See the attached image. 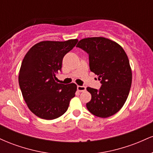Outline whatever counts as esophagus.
I'll list each match as a JSON object with an SVG mask.
<instances>
[{
	"instance_id": "esophagus-1",
	"label": "esophagus",
	"mask_w": 153,
	"mask_h": 153,
	"mask_svg": "<svg viewBox=\"0 0 153 153\" xmlns=\"http://www.w3.org/2000/svg\"><path fill=\"white\" fill-rule=\"evenodd\" d=\"M77 89H78L79 92H83V91H85L86 88H85V86H83V85H78L77 86Z\"/></svg>"
}]
</instances>
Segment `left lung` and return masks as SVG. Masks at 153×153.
Here are the masks:
<instances>
[{"label": "left lung", "mask_w": 153, "mask_h": 153, "mask_svg": "<svg viewBox=\"0 0 153 153\" xmlns=\"http://www.w3.org/2000/svg\"><path fill=\"white\" fill-rule=\"evenodd\" d=\"M77 47L89 55L91 72L98 75L99 90L88 87L91 100L86 103L92 114L106 118L115 114L127 101L131 85V70L128 57L119 44L104 37L80 40Z\"/></svg>", "instance_id": "left-lung-1"}]
</instances>
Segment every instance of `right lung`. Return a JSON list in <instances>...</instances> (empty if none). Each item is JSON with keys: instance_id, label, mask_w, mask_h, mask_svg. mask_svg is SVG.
Instances as JSON below:
<instances>
[{"instance_id": "right-lung-1", "label": "right lung", "mask_w": 153, "mask_h": 153, "mask_svg": "<svg viewBox=\"0 0 153 153\" xmlns=\"http://www.w3.org/2000/svg\"><path fill=\"white\" fill-rule=\"evenodd\" d=\"M78 40L43 41L34 45L23 59L19 75L22 96L35 115L47 120L57 119L68 110L77 85L58 83L56 74L62 68L64 56Z\"/></svg>"}]
</instances>
